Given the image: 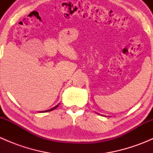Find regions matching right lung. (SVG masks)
I'll list each match as a JSON object with an SVG mask.
<instances>
[{"mask_svg":"<svg viewBox=\"0 0 153 153\" xmlns=\"http://www.w3.org/2000/svg\"><path fill=\"white\" fill-rule=\"evenodd\" d=\"M59 104H58V105H57V106H54V107H53V108H52V109H48V110H46V111H42V112H49V111H52V110H53V109H56V108L58 107V106H59Z\"/></svg>","mask_w":153,"mask_h":153,"instance_id":"right-lung-1","label":"right lung"}]
</instances>
